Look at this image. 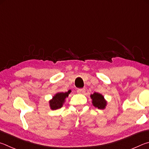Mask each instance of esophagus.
<instances>
[{
  "mask_svg": "<svg viewBox=\"0 0 149 149\" xmlns=\"http://www.w3.org/2000/svg\"><path fill=\"white\" fill-rule=\"evenodd\" d=\"M77 92L79 93H81V94H84L86 92V89L85 88H81V89H79L77 90Z\"/></svg>",
  "mask_w": 149,
  "mask_h": 149,
  "instance_id": "1",
  "label": "esophagus"
}]
</instances>
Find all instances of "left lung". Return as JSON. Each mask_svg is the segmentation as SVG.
I'll list each match as a JSON object with an SVG mask.
<instances>
[{
    "instance_id": "1",
    "label": "left lung",
    "mask_w": 149,
    "mask_h": 149,
    "mask_svg": "<svg viewBox=\"0 0 149 149\" xmlns=\"http://www.w3.org/2000/svg\"><path fill=\"white\" fill-rule=\"evenodd\" d=\"M92 100L93 105L100 109H104L107 105V101L101 93H93L90 95Z\"/></svg>"
}]
</instances>
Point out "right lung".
<instances>
[{"mask_svg": "<svg viewBox=\"0 0 149 149\" xmlns=\"http://www.w3.org/2000/svg\"><path fill=\"white\" fill-rule=\"evenodd\" d=\"M70 93V90H69L67 92H59L57 93L53 98L49 101V106L52 110H56L62 107L63 105L65 103V98L69 96V94Z\"/></svg>", "mask_w": 149, "mask_h": 149, "instance_id": "right-lung-1", "label": "right lung"}]
</instances>
